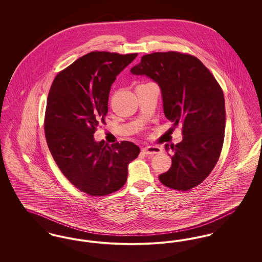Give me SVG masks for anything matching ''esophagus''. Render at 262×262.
Wrapping results in <instances>:
<instances>
[{
	"label": "esophagus",
	"mask_w": 262,
	"mask_h": 262,
	"mask_svg": "<svg viewBox=\"0 0 262 262\" xmlns=\"http://www.w3.org/2000/svg\"><path fill=\"white\" fill-rule=\"evenodd\" d=\"M142 151L147 154V155H154V154H158L161 153L162 149L159 146H145Z\"/></svg>",
	"instance_id": "esophagus-1"
}]
</instances>
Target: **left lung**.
I'll use <instances>...</instances> for the list:
<instances>
[{
  "mask_svg": "<svg viewBox=\"0 0 262 262\" xmlns=\"http://www.w3.org/2000/svg\"><path fill=\"white\" fill-rule=\"evenodd\" d=\"M161 89L165 117L183 125V140L166 144L173 151L172 166L159 176L164 186L188 190L211 173L224 142L226 111L223 91L209 70L193 56L178 52L153 53L130 69Z\"/></svg>",
  "mask_w": 262,
  "mask_h": 262,
  "instance_id": "1",
  "label": "left lung"
}]
</instances>
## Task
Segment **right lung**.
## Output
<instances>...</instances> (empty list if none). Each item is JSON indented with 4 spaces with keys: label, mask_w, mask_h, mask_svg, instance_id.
<instances>
[{
    "label": "right lung",
    "mask_w": 262,
    "mask_h": 262,
    "mask_svg": "<svg viewBox=\"0 0 262 262\" xmlns=\"http://www.w3.org/2000/svg\"><path fill=\"white\" fill-rule=\"evenodd\" d=\"M137 56L91 52L61 72L52 83L45 115L48 147L62 174L90 195L104 196L123 187L128 164L140 152L130 141L109 145L94 138L96 127L105 123L117 75Z\"/></svg>",
    "instance_id": "add662e5"
}]
</instances>
